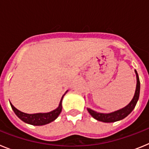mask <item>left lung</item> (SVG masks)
I'll list each match as a JSON object with an SVG mask.
<instances>
[{"instance_id":"obj_1","label":"left lung","mask_w":149,"mask_h":149,"mask_svg":"<svg viewBox=\"0 0 149 149\" xmlns=\"http://www.w3.org/2000/svg\"><path fill=\"white\" fill-rule=\"evenodd\" d=\"M135 72L136 74V88L134 98L131 100V102L124 108L110 113H97L94 110L88 108V112L94 119L103 122H114L125 119L126 116H127L131 113L137 103L139 96V91H140V82H139V76H138V74L136 70H135Z\"/></svg>"}]
</instances>
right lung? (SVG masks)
I'll use <instances>...</instances> for the list:
<instances>
[{
  "instance_id": "right-lung-1",
  "label": "right lung",
  "mask_w": 149,
  "mask_h": 149,
  "mask_svg": "<svg viewBox=\"0 0 149 149\" xmlns=\"http://www.w3.org/2000/svg\"><path fill=\"white\" fill-rule=\"evenodd\" d=\"M64 95H63V96H64ZM63 96L62 97V99L60 101L58 107L56 110L49 112V113H46L27 114L17 110L11 103H10V105H11L12 109L13 110L14 113L16 114L17 116L23 122L33 125H44L54 121L60 114L62 111V100L63 98Z\"/></svg>"
}]
</instances>
